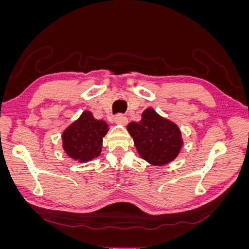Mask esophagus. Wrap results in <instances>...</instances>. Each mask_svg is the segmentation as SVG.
Listing matches in <instances>:
<instances>
[{
	"mask_svg": "<svg viewBox=\"0 0 249 249\" xmlns=\"http://www.w3.org/2000/svg\"><path fill=\"white\" fill-rule=\"evenodd\" d=\"M114 123L118 124H122V125H125V124H127V118L123 114H117L114 117Z\"/></svg>",
	"mask_w": 249,
	"mask_h": 249,
	"instance_id": "1",
	"label": "esophagus"
}]
</instances>
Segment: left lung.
I'll list each match as a JSON object with an SVG mask.
<instances>
[{
  "label": "left lung",
  "instance_id": "8db88e82",
  "mask_svg": "<svg viewBox=\"0 0 249 249\" xmlns=\"http://www.w3.org/2000/svg\"><path fill=\"white\" fill-rule=\"evenodd\" d=\"M126 130L139 156L152 166H164L176 160L184 145L178 124L153 108L143 111L140 122L130 123Z\"/></svg>",
  "mask_w": 249,
  "mask_h": 249
}]
</instances>
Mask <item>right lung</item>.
Here are the masks:
<instances>
[{
    "label": "right lung",
    "instance_id": "1",
    "mask_svg": "<svg viewBox=\"0 0 249 249\" xmlns=\"http://www.w3.org/2000/svg\"><path fill=\"white\" fill-rule=\"evenodd\" d=\"M109 131L105 120L95 119L92 113L85 110L62 132L64 153L79 163H86L102 153L103 138Z\"/></svg>",
    "mask_w": 249,
    "mask_h": 249
}]
</instances>
